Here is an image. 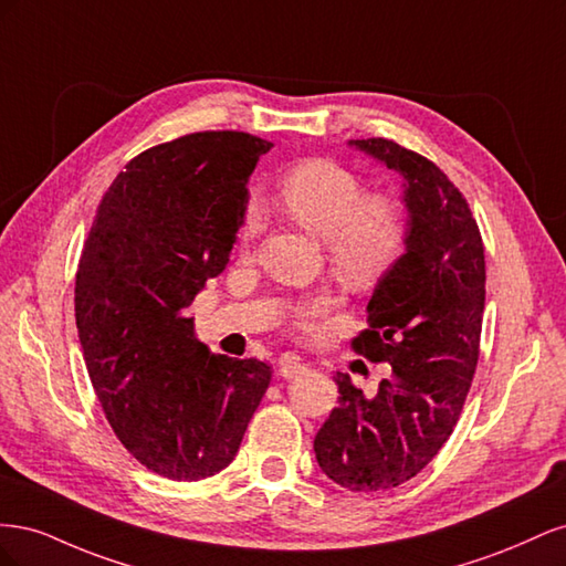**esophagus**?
<instances>
[{
    "instance_id": "obj_1",
    "label": "esophagus",
    "mask_w": 566,
    "mask_h": 566,
    "mask_svg": "<svg viewBox=\"0 0 566 566\" xmlns=\"http://www.w3.org/2000/svg\"><path fill=\"white\" fill-rule=\"evenodd\" d=\"M304 364H302V358L300 356H295V354H283L281 358H279V373L283 375L285 380H293V378H300V375L304 373Z\"/></svg>"
}]
</instances>
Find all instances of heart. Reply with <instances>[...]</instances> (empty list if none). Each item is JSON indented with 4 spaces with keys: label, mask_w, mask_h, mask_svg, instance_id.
I'll return each mask as SVG.
<instances>
[{
    "label": "heart",
    "mask_w": 566,
    "mask_h": 566,
    "mask_svg": "<svg viewBox=\"0 0 566 566\" xmlns=\"http://www.w3.org/2000/svg\"><path fill=\"white\" fill-rule=\"evenodd\" d=\"M281 210L302 229L323 241L335 276L349 287H368L380 281L406 245L408 214L401 200L389 193H366V186L349 167L333 158H306L290 165L279 177ZM260 231V212L248 208L241 248ZM328 310V300L312 297L300 304L302 318Z\"/></svg>",
    "instance_id": "heart-1"
}]
</instances>
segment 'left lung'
<instances>
[{"label": "left lung", "instance_id": "left-lung-1", "mask_svg": "<svg viewBox=\"0 0 566 566\" xmlns=\"http://www.w3.org/2000/svg\"><path fill=\"white\" fill-rule=\"evenodd\" d=\"M356 148L403 177L406 252L366 306L368 328L352 349L391 375L375 397L337 373V408L314 439L321 470L349 491H385L430 462L465 406L479 361L486 262L470 205L441 169L391 139Z\"/></svg>", "mask_w": 566, "mask_h": 566}]
</instances>
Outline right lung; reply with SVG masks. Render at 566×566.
Instances as JSON below:
<instances>
[{"label": "right lung", "instance_id": "1", "mask_svg": "<svg viewBox=\"0 0 566 566\" xmlns=\"http://www.w3.org/2000/svg\"><path fill=\"white\" fill-rule=\"evenodd\" d=\"M271 146L224 129L139 153L80 254L75 321L96 399L123 447L175 482L229 465L271 382L264 361L210 354L186 316L224 271L248 177Z\"/></svg>", "mask_w": 566, "mask_h": 566}]
</instances>
